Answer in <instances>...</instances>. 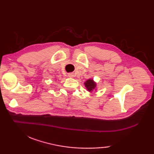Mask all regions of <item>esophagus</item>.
Wrapping results in <instances>:
<instances>
[{"mask_svg": "<svg viewBox=\"0 0 154 154\" xmlns=\"http://www.w3.org/2000/svg\"><path fill=\"white\" fill-rule=\"evenodd\" d=\"M68 76L69 77H74V73H68Z\"/></svg>", "mask_w": 154, "mask_h": 154, "instance_id": "34e87169", "label": "esophagus"}]
</instances>
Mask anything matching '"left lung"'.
Returning <instances> with one entry per match:
<instances>
[{"mask_svg":"<svg viewBox=\"0 0 154 154\" xmlns=\"http://www.w3.org/2000/svg\"><path fill=\"white\" fill-rule=\"evenodd\" d=\"M84 84L85 85L87 89L89 91V92H92V91L95 89L97 86L95 82H94L93 79H88Z\"/></svg>","mask_w":154,"mask_h":154,"instance_id":"obj_1","label":"left lung"}]
</instances>
